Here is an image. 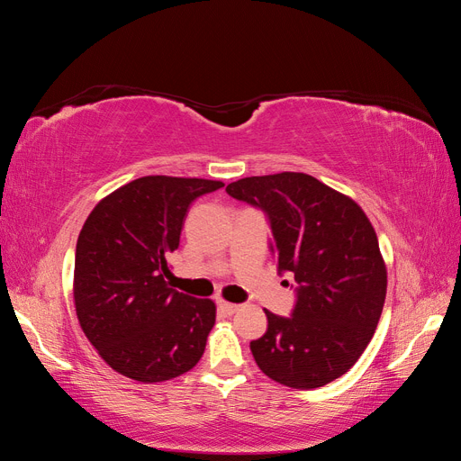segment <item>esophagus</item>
Masks as SVG:
<instances>
[{
  "label": "esophagus",
  "mask_w": 461,
  "mask_h": 461,
  "mask_svg": "<svg viewBox=\"0 0 461 461\" xmlns=\"http://www.w3.org/2000/svg\"><path fill=\"white\" fill-rule=\"evenodd\" d=\"M217 308H219L222 313H225V315H232V313L239 312L240 305H236V303H229V302H219V303H217Z\"/></svg>",
  "instance_id": "esophagus-1"
}]
</instances>
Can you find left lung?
<instances>
[{"label": "left lung", "mask_w": 461, "mask_h": 461, "mask_svg": "<svg viewBox=\"0 0 461 461\" xmlns=\"http://www.w3.org/2000/svg\"><path fill=\"white\" fill-rule=\"evenodd\" d=\"M227 194L267 215L278 273L296 281L292 315L265 310L267 330L249 342L258 367L302 390L339 379L373 339L386 296V267L364 209L305 173L240 178Z\"/></svg>", "instance_id": "1"}]
</instances>
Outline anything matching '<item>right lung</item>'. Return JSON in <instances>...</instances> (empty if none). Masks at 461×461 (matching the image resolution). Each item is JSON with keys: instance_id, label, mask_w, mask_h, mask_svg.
<instances>
[{"instance_id": "obj_1", "label": "right lung", "mask_w": 461, "mask_h": 461, "mask_svg": "<svg viewBox=\"0 0 461 461\" xmlns=\"http://www.w3.org/2000/svg\"><path fill=\"white\" fill-rule=\"evenodd\" d=\"M222 186L205 178H136L97 203L78 234V323L105 364L129 379H175L205 350L215 303L183 294L167 278L188 207Z\"/></svg>"}]
</instances>
